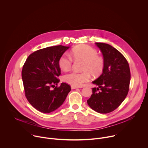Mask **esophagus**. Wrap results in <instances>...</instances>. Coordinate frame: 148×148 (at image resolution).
<instances>
[{
	"mask_svg": "<svg viewBox=\"0 0 148 148\" xmlns=\"http://www.w3.org/2000/svg\"><path fill=\"white\" fill-rule=\"evenodd\" d=\"M71 89H72V90H74V89H76V88H78V87H75V86H71Z\"/></svg>",
	"mask_w": 148,
	"mask_h": 148,
	"instance_id": "esophagus-1",
	"label": "esophagus"
}]
</instances>
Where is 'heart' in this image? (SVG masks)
Returning <instances> with one entry per match:
<instances>
[{"instance_id":"b5f03b06","label":"heart","mask_w":148,"mask_h":148,"mask_svg":"<svg viewBox=\"0 0 148 148\" xmlns=\"http://www.w3.org/2000/svg\"><path fill=\"white\" fill-rule=\"evenodd\" d=\"M71 54L76 60L84 61L82 66L84 71H71L62 77L63 81L75 87H80L88 81L91 74L94 76L100 75L104 68V60L98 55L97 51L90 46L82 45L74 47ZM73 58L67 53L63 54L59 58L58 66L63 71L70 70L72 66Z\"/></svg>"}]
</instances>
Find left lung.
I'll return each mask as SVG.
<instances>
[{"label": "left lung", "mask_w": 148, "mask_h": 148, "mask_svg": "<svg viewBox=\"0 0 148 148\" xmlns=\"http://www.w3.org/2000/svg\"><path fill=\"white\" fill-rule=\"evenodd\" d=\"M104 60L102 74L92 81L98 86L87 100L91 109L101 114H107L116 109L125 99L129 91L131 72L125 57L115 48L103 43H95ZM99 89L101 91L98 92Z\"/></svg>", "instance_id": "1"}]
</instances>
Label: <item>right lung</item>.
I'll return each mask as SVG.
<instances>
[{
  "mask_svg": "<svg viewBox=\"0 0 148 148\" xmlns=\"http://www.w3.org/2000/svg\"><path fill=\"white\" fill-rule=\"evenodd\" d=\"M70 47L55 46L37 50L29 55L22 71L25 95L32 106L40 112L50 113L64 102L71 91L69 84L56 86L61 74L60 57Z\"/></svg>",
  "mask_w": 148,
  "mask_h": 148,
  "instance_id": "right-lung-1",
  "label": "right lung"
}]
</instances>
